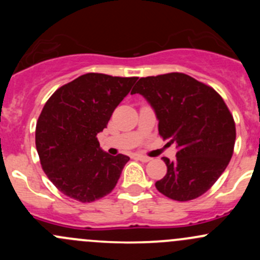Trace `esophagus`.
<instances>
[{
  "mask_svg": "<svg viewBox=\"0 0 260 260\" xmlns=\"http://www.w3.org/2000/svg\"><path fill=\"white\" fill-rule=\"evenodd\" d=\"M136 157H137V158L140 159V161H142V162H148V161H151V157L145 156V154L137 153V154H136Z\"/></svg>",
  "mask_w": 260,
  "mask_h": 260,
  "instance_id": "obj_1",
  "label": "esophagus"
}]
</instances>
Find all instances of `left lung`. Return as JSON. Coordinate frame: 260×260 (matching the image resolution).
Wrapping results in <instances>:
<instances>
[{
  "label": "left lung",
  "mask_w": 260,
  "mask_h": 260,
  "mask_svg": "<svg viewBox=\"0 0 260 260\" xmlns=\"http://www.w3.org/2000/svg\"><path fill=\"white\" fill-rule=\"evenodd\" d=\"M140 93L158 118V133L176 143V161H164L167 174L156 188L169 199L190 201L210 190L234 152L235 122L224 99L211 86L183 73L141 78Z\"/></svg>",
  "instance_id": "8db88e82"
}]
</instances>
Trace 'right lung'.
I'll use <instances>...</instances> for the list:
<instances>
[{
  "mask_svg": "<svg viewBox=\"0 0 260 260\" xmlns=\"http://www.w3.org/2000/svg\"><path fill=\"white\" fill-rule=\"evenodd\" d=\"M137 79L88 73L48 99L36 123V149L45 175L64 195L91 203L115 187L129 157L102 151L96 135Z\"/></svg>",
  "mask_w": 260,
  "mask_h": 260,
  "instance_id": "obj_1",
  "label": "right lung"
}]
</instances>
